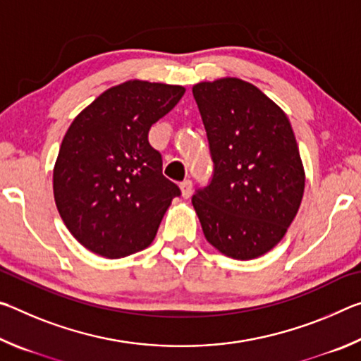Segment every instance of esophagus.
I'll return each instance as SVG.
<instances>
[{"label":"esophagus","instance_id":"esophagus-1","mask_svg":"<svg viewBox=\"0 0 361 361\" xmlns=\"http://www.w3.org/2000/svg\"><path fill=\"white\" fill-rule=\"evenodd\" d=\"M180 189H181V195L185 199H188L189 195H191L192 192V181L191 180H185L180 183Z\"/></svg>","mask_w":361,"mask_h":361}]
</instances>
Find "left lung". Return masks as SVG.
Here are the masks:
<instances>
[{"label": "left lung", "instance_id": "left-lung-1", "mask_svg": "<svg viewBox=\"0 0 361 361\" xmlns=\"http://www.w3.org/2000/svg\"><path fill=\"white\" fill-rule=\"evenodd\" d=\"M213 175L192 205L205 239L223 255L252 259L282 240L304 194V169L286 114L237 78L199 82Z\"/></svg>", "mask_w": 361, "mask_h": 361}]
</instances>
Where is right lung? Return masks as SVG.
I'll use <instances>...</instances> for the list:
<instances>
[{
	"label": "right lung",
	"instance_id": "1",
	"mask_svg": "<svg viewBox=\"0 0 361 361\" xmlns=\"http://www.w3.org/2000/svg\"><path fill=\"white\" fill-rule=\"evenodd\" d=\"M185 94L181 85L127 81L103 92L66 130L54 197L73 237L95 255L124 258L154 240L173 197L148 133Z\"/></svg>",
	"mask_w": 361,
	"mask_h": 361
}]
</instances>
